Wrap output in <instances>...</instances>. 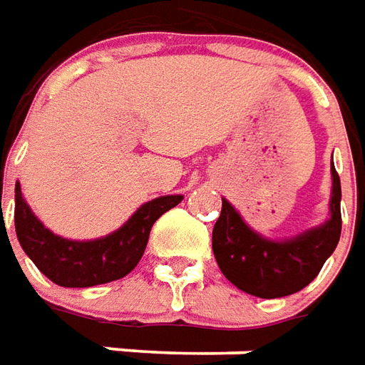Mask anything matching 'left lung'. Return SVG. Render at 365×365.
I'll list each match as a JSON object with an SVG mask.
<instances>
[{
	"mask_svg": "<svg viewBox=\"0 0 365 365\" xmlns=\"http://www.w3.org/2000/svg\"><path fill=\"white\" fill-rule=\"evenodd\" d=\"M330 172L328 219L284 239H271L255 231L223 197L211 243L215 261L229 282L253 297L280 298L294 294L316 279L326 259L334 253L342 231V187L334 164Z\"/></svg>",
	"mask_w": 365,
	"mask_h": 365,
	"instance_id": "8db88e82",
	"label": "left lung"
}]
</instances>
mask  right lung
I'll return each instance as SVG.
<instances>
[{
  "label": "right lung",
  "instance_id": "right-lung-1",
  "mask_svg": "<svg viewBox=\"0 0 365 365\" xmlns=\"http://www.w3.org/2000/svg\"><path fill=\"white\" fill-rule=\"evenodd\" d=\"M183 195H160L142 203L116 231L98 239L76 241L55 235L27 205L15 182V233L25 255L58 287L86 289L126 277L142 259L150 229Z\"/></svg>",
  "mask_w": 365,
  "mask_h": 365
}]
</instances>
